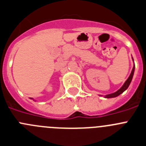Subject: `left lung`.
<instances>
[{
    "instance_id": "1",
    "label": "left lung",
    "mask_w": 146,
    "mask_h": 146,
    "mask_svg": "<svg viewBox=\"0 0 146 146\" xmlns=\"http://www.w3.org/2000/svg\"><path fill=\"white\" fill-rule=\"evenodd\" d=\"M132 60H133V69H132V71H131V73H130V76H129L128 78L126 80V81L124 83V84L122 86V87H121L119 89H118L117 92H114V93H111V94H110L104 95V96H103V95L99 94V96H104V97L106 98V99L117 97V96H119L121 94H122L124 92H125V91H126V90L127 89V88H128L129 86H130V83H131L132 79H133V75H134V72H135V63H134V60H133V57H132Z\"/></svg>"
}]
</instances>
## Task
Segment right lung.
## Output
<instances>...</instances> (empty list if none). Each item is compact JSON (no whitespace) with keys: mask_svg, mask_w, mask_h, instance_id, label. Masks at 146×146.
Wrapping results in <instances>:
<instances>
[{"mask_svg":"<svg viewBox=\"0 0 146 146\" xmlns=\"http://www.w3.org/2000/svg\"><path fill=\"white\" fill-rule=\"evenodd\" d=\"M30 99H32V98H30ZM33 100H34V99H33ZM34 101H35V102H36V100H34Z\"/></svg>","mask_w":146,"mask_h":146,"instance_id":"right-lung-1","label":"right lung"}]
</instances>
